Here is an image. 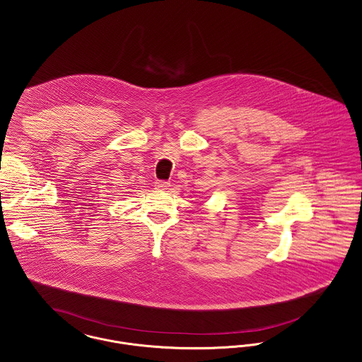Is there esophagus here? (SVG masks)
Segmentation results:
<instances>
[{
  "label": "esophagus",
  "mask_w": 362,
  "mask_h": 362,
  "mask_svg": "<svg viewBox=\"0 0 362 362\" xmlns=\"http://www.w3.org/2000/svg\"><path fill=\"white\" fill-rule=\"evenodd\" d=\"M154 187L157 190H167L170 187V183L168 182H164V180H156L154 182Z\"/></svg>",
  "instance_id": "34e87169"
}]
</instances>
